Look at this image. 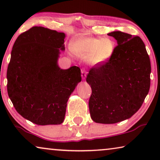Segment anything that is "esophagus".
<instances>
[{"label": "esophagus", "mask_w": 160, "mask_h": 160, "mask_svg": "<svg viewBox=\"0 0 160 160\" xmlns=\"http://www.w3.org/2000/svg\"><path fill=\"white\" fill-rule=\"evenodd\" d=\"M87 72L86 70L82 69V77L83 79H85V78H86V76H87Z\"/></svg>", "instance_id": "1"}]
</instances>
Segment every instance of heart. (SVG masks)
<instances>
[{"mask_svg":"<svg viewBox=\"0 0 160 160\" xmlns=\"http://www.w3.org/2000/svg\"><path fill=\"white\" fill-rule=\"evenodd\" d=\"M74 53L84 58H89L95 65H100L108 61L114 51V42L108 38H93L82 34L71 42Z\"/></svg>","mask_w":160,"mask_h":160,"instance_id":"heart-1","label":"heart"}]
</instances>
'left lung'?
Returning <instances> with one entry per match:
<instances>
[{
	"mask_svg": "<svg viewBox=\"0 0 160 160\" xmlns=\"http://www.w3.org/2000/svg\"><path fill=\"white\" fill-rule=\"evenodd\" d=\"M108 35L118 45L108 61L90 69L87 82L92 88V119L114 124L130 118L141 108L150 88L151 62L139 36L120 31Z\"/></svg>",
	"mask_w": 160,
	"mask_h": 160,
	"instance_id": "1",
	"label": "left lung"
}]
</instances>
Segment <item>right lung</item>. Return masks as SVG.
Instances as JSON below:
<instances>
[{"label":"right lung","instance_id":"1","mask_svg":"<svg viewBox=\"0 0 160 160\" xmlns=\"http://www.w3.org/2000/svg\"><path fill=\"white\" fill-rule=\"evenodd\" d=\"M65 33L35 26L17 37L7 69V91L15 109L38 124H60L68 100L82 81L77 66L60 69Z\"/></svg>","mask_w":160,"mask_h":160}]
</instances>
